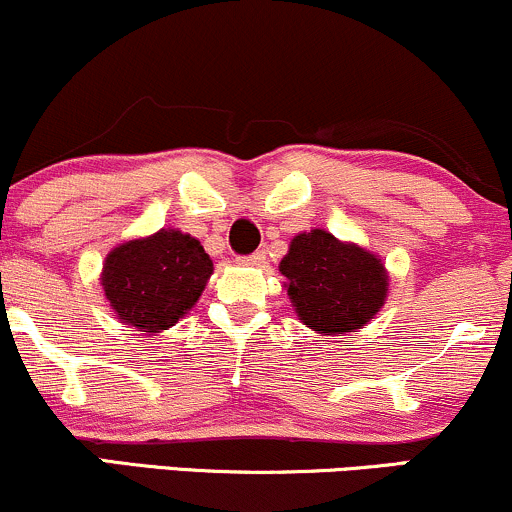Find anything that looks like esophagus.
Segmentation results:
<instances>
[{
  "instance_id": "obj_1",
  "label": "esophagus",
  "mask_w": 512,
  "mask_h": 512,
  "mask_svg": "<svg viewBox=\"0 0 512 512\" xmlns=\"http://www.w3.org/2000/svg\"><path fill=\"white\" fill-rule=\"evenodd\" d=\"M239 261L244 263V266H263V263H266V251H256V254L239 258Z\"/></svg>"
}]
</instances>
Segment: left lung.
I'll use <instances>...</instances> for the list:
<instances>
[{"label":"left lung","instance_id":"1","mask_svg":"<svg viewBox=\"0 0 512 512\" xmlns=\"http://www.w3.org/2000/svg\"><path fill=\"white\" fill-rule=\"evenodd\" d=\"M280 273L297 317L324 336L363 329L387 297L389 275L380 258L324 229L297 234Z\"/></svg>","mask_w":512,"mask_h":512}]
</instances>
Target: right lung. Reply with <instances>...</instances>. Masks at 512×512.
I'll return each instance as SVG.
<instances>
[{
    "mask_svg": "<svg viewBox=\"0 0 512 512\" xmlns=\"http://www.w3.org/2000/svg\"><path fill=\"white\" fill-rule=\"evenodd\" d=\"M212 261L200 241L179 229H159L106 256L101 285L123 324L159 333L186 317L203 295Z\"/></svg>",
    "mask_w": 512,
    "mask_h": 512,
    "instance_id": "obj_1",
    "label": "right lung"
}]
</instances>
